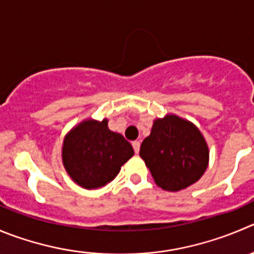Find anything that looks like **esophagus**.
I'll list each match as a JSON object with an SVG mask.
<instances>
[{
    "label": "esophagus",
    "mask_w": 254,
    "mask_h": 254,
    "mask_svg": "<svg viewBox=\"0 0 254 254\" xmlns=\"http://www.w3.org/2000/svg\"><path fill=\"white\" fill-rule=\"evenodd\" d=\"M132 146H133V149L136 153H138L139 152V147H141V142L139 141H133L132 142Z\"/></svg>",
    "instance_id": "esophagus-1"
}]
</instances>
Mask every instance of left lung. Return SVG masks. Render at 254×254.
I'll list each match as a JSON object with an SVG mask.
<instances>
[{
    "label": "left lung",
    "instance_id": "1",
    "mask_svg": "<svg viewBox=\"0 0 254 254\" xmlns=\"http://www.w3.org/2000/svg\"><path fill=\"white\" fill-rule=\"evenodd\" d=\"M208 154L199 129L175 115L154 121L139 149L157 186L171 192L197 182L207 170Z\"/></svg>",
    "mask_w": 254,
    "mask_h": 254
}]
</instances>
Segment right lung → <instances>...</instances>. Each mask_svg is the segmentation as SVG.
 Masks as SVG:
<instances>
[{
    "mask_svg": "<svg viewBox=\"0 0 254 254\" xmlns=\"http://www.w3.org/2000/svg\"><path fill=\"white\" fill-rule=\"evenodd\" d=\"M133 148L120 133L108 129L107 120L84 121L64 141L62 159L72 180L86 190L101 188L115 180Z\"/></svg>",
    "mask_w": 254,
    "mask_h": 254,
    "instance_id": "right-lung-1",
    "label": "right lung"
}]
</instances>
